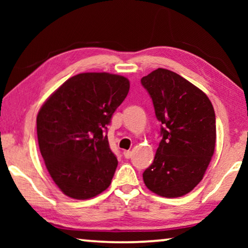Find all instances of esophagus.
<instances>
[{
    "mask_svg": "<svg viewBox=\"0 0 248 248\" xmlns=\"http://www.w3.org/2000/svg\"><path fill=\"white\" fill-rule=\"evenodd\" d=\"M123 155H124V157L126 158V159L132 158V151H130V150H125V151L123 152Z\"/></svg>",
    "mask_w": 248,
    "mask_h": 248,
    "instance_id": "esophagus-1",
    "label": "esophagus"
}]
</instances>
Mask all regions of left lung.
<instances>
[{
	"label": "left lung",
	"instance_id": "8db88e82",
	"mask_svg": "<svg viewBox=\"0 0 248 248\" xmlns=\"http://www.w3.org/2000/svg\"><path fill=\"white\" fill-rule=\"evenodd\" d=\"M150 94L162 137L143 172L147 187L165 198L191 192L205 174L216 147V114L208 96L166 69L141 79Z\"/></svg>",
	"mask_w": 248,
	"mask_h": 248
}]
</instances>
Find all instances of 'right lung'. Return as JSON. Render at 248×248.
I'll use <instances>...</instances> for the list:
<instances>
[{
    "mask_svg": "<svg viewBox=\"0 0 248 248\" xmlns=\"http://www.w3.org/2000/svg\"><path fill=\"white\" fill-rule=\"evenodd\" d=\"M130 90L126 78L80 73L66 80L40 108L37 137L50 177L64 194L87 200L110 185L117 158L107 125Z\"/></svg>",
    "mask_w": 248,
    "mask_h": 248,
    "instance_id": "right-lung-1",
    "label": "right lung"
}]
</instances>
